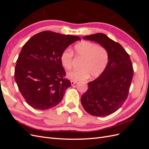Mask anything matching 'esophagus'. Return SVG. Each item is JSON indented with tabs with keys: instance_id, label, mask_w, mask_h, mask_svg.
<instances>
[{
	"instance_id": "esophagus-1",
	"label": "esophagus",
	"mask_w": 149,
	"mask_h": 149,
	"mask_svg": "<svg viewBox=\"0 0 149 149\" xmlns=\"http://www.w3.org/2000/svg\"><path fill=\"white\" fill-rule=\"evenodd\" d=\"M76 83H77V81H73V80L71 81V85H74V84H75Z\"/></svg>"
}]
</instances>
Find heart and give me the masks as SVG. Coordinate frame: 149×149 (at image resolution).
Here are the masks:
<instances>
[{"mask_svg":"<svg viewBox=\"0 0 149 149\" xmlns=\"http://www.w3.org/2000/svg\"><path fill=\"white\" fill-rule=\"evenodd\" d=\"M76 57L82 59L79 70L68 72L67 77L73 81H79L90 78H96L105 70L109 60V55L105 48L96 43L83 41L74 47ZM73 54L70 49H66L60 55V61L65 69L71 68Z\"/></svg>","mask_w":149,"mask_h":149,"instance_id":"obj_1","label":"heart"}]
</instances>
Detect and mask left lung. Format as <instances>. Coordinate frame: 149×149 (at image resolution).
<instances>
[{"label": "left lung", "instance_id": "8db88e82", "mask_svg": "<svg viewBox=\"0 0 149 149\" xmlns=\"http://www.w3.org/2000/svg\"><path fill=\"white\" fill-rule=\"evenodd\" d=\"M83 38L105 48L109 60L103 73L88 83V89L81 97V102L89 114L109 116L118 110L127 97L134 74L131 60L123 47L105 34L98 33Z\"/></svg>", "mask_w": 149, "mask_h": 149}]
</instances>
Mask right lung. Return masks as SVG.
<instances>
[{"label": "right lung", "instance_id": "right-lung-1", "mask_svg": "<svg viewBox=\"0 0 149 149\" xmlns=\"http://www.w3.org/2000/svg\"><path fill=\"white\" fill-rule=\"evenodd\" d=\"M81 40L78 36L45 31L35 35L22 48L15 80L26 102L35 109L56 106L71 86L60 61L63 51Z\"/></svg>", "mask_w": 149, "mask_h": 149}]
</instances>
